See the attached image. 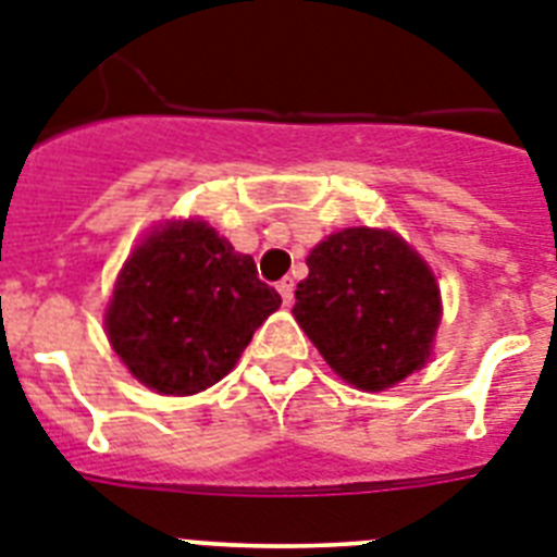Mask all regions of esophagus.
<instances>
[{"mask_svg": "<svg viewBox=\"0 0 557 557\" xmlns=\"http://www.w3.org/2000/svg\"><path fill=\"white\" fill-rule=\"evenodd\" d=\"M277 292H280V297H283V302H286V306H292V300H294V280L292 277L280 280Z\"/></svg>", "mask_w": 557, "mask_h": 557, "instance_id": "34e87169", "label": "esophagus"}]
</instances>
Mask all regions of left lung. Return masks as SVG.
<instances>
[{
	"instance_id": "8db88e82",
	"label": "left lung",
	"mask_w": 557,
	"mask_h": 557,
	"mask_svg": "<svg viewBox=\"0 0 557 557\" xmlns=\"http://www.w3.org/2000/svg\"><path fill=\"white\" fill-rule=\"evenodd\" d=\"M306 265L292 311L343 381L381 392L426 363L441 292L397 234L346 228L323 239Z\"/></svg>"
}]
</instances>
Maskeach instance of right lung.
I'll list each match as a JSON object with an SVG mask.
<instances>
[{"instance_id": "right-lung-1", "label": "right lung", "mask_w": 557, "mask_h": 557, "mask_svg": "<svg viewBox=\"0 0 557 557\" xmlns=\"http://www.w3.org/2000/svg\"><path fill=\"white\" fill-rule=\"evenodd\" d=\"M280 294L206 223H169L137 246L108 306V341L137 381L194 395L232 372Z\"/></svg>"}]
</instances>
